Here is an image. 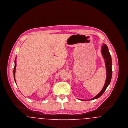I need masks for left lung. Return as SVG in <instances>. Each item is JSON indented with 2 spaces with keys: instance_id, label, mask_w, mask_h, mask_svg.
I'll return each mask as SVG.
<instances>
[{
  "instance_id": "1",
  "label": "left lung",
  "mask_w": 128,
  "mask_h": 128,
  "mask_svg": "<svg viewBox=\"0 0 128 128\" xmlns=\"http://www.w3.org/2000/svg\"><path fill=\"white\" fill-rule=\"evenodd\" d=\"M101 52H102V54L104 58V59L105 65L106 67V81L104 86L103 88L102 89L101 91L95 97L92 98L91 99H89L88 100L96 99L100 97L103 94L104 92L106 91V88L110 84V82H111L112 75V59H111V56L110 54L108 46L106 44H104L102 46Z\"/></svg>"
}]
</instances>
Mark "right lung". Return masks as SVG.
Masks as SVG:
<instances>
[{
	"label": "right lung",
	"mask_w": 128,
	"mask_h": 128,
	"mask_svg": "<svg viewBox=\"0 0 128 128\" xmlns=\"http://www.w3.org/2000/svg\"><path fill=\"white\" fill-rule=\"evenodd\" d=\"M16 58L15 60V66H14V70H13V75H14V79L15 80V82H16V80H15V70H16Z\"/></svg>",
	"instance_id": "add662e5"
}]
</instances>
